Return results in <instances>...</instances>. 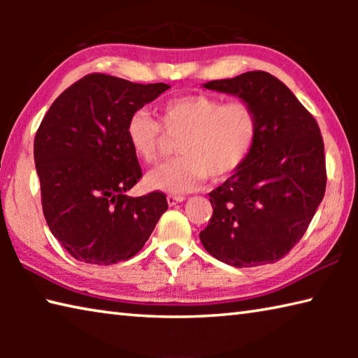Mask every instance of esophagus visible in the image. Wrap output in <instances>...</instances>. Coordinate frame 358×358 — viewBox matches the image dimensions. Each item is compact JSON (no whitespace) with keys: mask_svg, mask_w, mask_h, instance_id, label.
Masks as SVG:
<instances>
[{"mask_svg":"<svg viewBox=\"0 0 358 358\" xmlns=\"http://www.w3.org/2000/svg\"><path fill=\"white\" fill-rule=\"evenodd\" d=\"M183 201H185L183 196H175V194L167 196V203L171 205V207H173V205H177V203H181Z\"/></svg>","mask_w":358,"mask_h":358,"instance_id":"esophagus-1","label":"esophagus"}]
</instances>
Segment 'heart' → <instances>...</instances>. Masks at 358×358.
I'll use <instances>...</instances> for the list:
<instances>
[{
	"label": "heart",
	"mask_w": 358,
	"mask_h": 358,
	"mask_svg": "<svg viewBox=\"0 0 358 358\" xmlns=\"http://www.w3.org/2000/svg\"><path fill=\"white\" fill-rule=\"evenodd\" d=\"M161 120L162 124L147 110H136L126 121V141L136 157L151 164L159 157L166 132L180 136L178 156L145 178L151 189L173 194L196 189L207 177L221 180L234 173L250 156L259 129L250 102H222L203 93L169 99L161 108Z\"/></svg>",
	"instance_id": "b5f03b06"
}]
</instances>
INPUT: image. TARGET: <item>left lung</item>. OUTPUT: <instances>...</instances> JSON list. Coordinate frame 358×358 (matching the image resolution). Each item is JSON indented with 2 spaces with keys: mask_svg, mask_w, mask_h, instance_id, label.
Here are the masks:
<instances>
[{
  "mask_svg": "<svg viewBox=\"0 0 358 358\" xmlns=\"http://www.w3.org/2000/svg\"><path fill=\"white\" fill-rule=\"evenodd\" d=\"M203 87L250 102L259 129L243 166L210 192L213 216L199 237L211 256L237 268L273 264L299 243L324 199L317 121L268 72H245Z\"/></svg>",
  "mask_w": 358,
  "mask_h": 358,
  "instance_id": "left-lung-1",
  "label": "left lung"
}]
</instances>
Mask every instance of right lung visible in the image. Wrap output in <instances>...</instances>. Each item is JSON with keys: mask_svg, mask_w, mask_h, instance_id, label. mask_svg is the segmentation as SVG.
Segmentation results:
<instances>
[{"mask_svg": "<svg viewBox=\"0 0 358 358\" xmlns=\"http://www.w3.org/2000/svg\"><path fill=\"white\" fill-rule=\"evenodd\" d=\"M88 74L48 108L34 137L45 221L72 257L112 265L142 250L167 210L166 194L126 196L142 169L126 141V121L169 90Z\"/></svg>", "mask_w": 358, "mask_h": 358, "instance_id": "right-lung-1", "label": "right lung"}]
</instances>
